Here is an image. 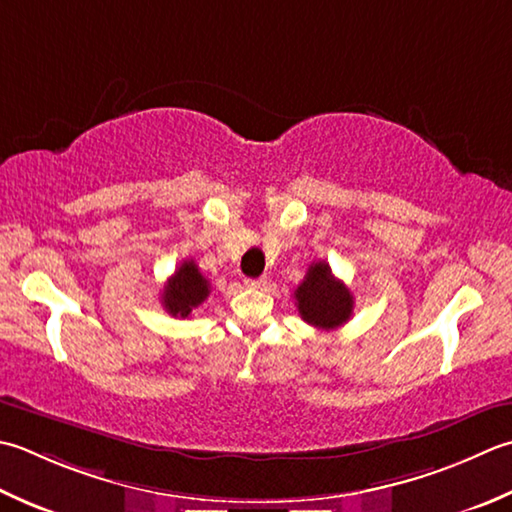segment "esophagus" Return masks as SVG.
<instances>
[{
	"mask_svg": "<svg viewBox=\"0 0 512 512\" xmlns=\"http://www.w3.org/2000/svg\"><path fill=\"white\" fill-rule=\"evenodd\" d=\"M246 286H248L250 290H259V288L266 286V279H264V277H259V279H246Z\"/></svg>",
	"mask_w": 512,
	"mask_h": 512,
	"instance_id": "obj_1",
	"label": "esophagus"
}]
</instances>
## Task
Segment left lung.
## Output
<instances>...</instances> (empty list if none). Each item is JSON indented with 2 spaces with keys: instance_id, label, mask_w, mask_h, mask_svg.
<instances>
[{
  "instance_id": "1",
  "label": "left lung",
  "mask_w": 512,
  "mask_h": 512,
  "mask_svg": "<svg viewBox=\"0 0 512 512\" xmlns=\"http://www.w3.org/2000/svg\"><path fill=\"white\" fill-rule=\"evenodd\" d=\"M295 299L304 322L322 330L346 324L355 304L350 290L344 282H339L326 262H313L308 266L304 282L295 290Z\"/></svg>"
}]
</instances>
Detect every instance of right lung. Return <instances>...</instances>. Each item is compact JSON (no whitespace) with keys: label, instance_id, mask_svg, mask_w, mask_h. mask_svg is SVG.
I'll return each mask as SVG.
<instances>
[{"label":"right lung","instance_id":"obj_1","mask_svg":"<svg viewBox=\"0 0 512 512\" xmlns=\"http://www.w3.org/2000/svg\"><path fill=\"white\" fill-rule=\"evenodd\" d=\"M210 295V282L199 273L193 259H184L175 275L168 279L162 293V304L173 317H188L195 308L204 304Z\"/></svg>","mask_w":512,"mask_h":512}]
</instances>
